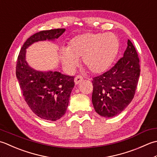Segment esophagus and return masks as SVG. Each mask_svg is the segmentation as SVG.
<instances>
[{
	"label": "esophagus",
	"instance_id": "obj_1",
	"mask_svg": "<svg viewBox=\"0 0 157 157\" xmlns=\"http://www.w3.org/2000/svg\"><path fill=\"white\" fill-rule=\"evenodd\" d=\"M82 77L81 76H76V77L75 78V84L76 85H78V84H79L80 82H81L82 81Z\"/></svg>",
	"mask_w": 157,
	"mask_h": 157
}]
</instances>
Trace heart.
Segmentation results:
<instances>
[{
    "mask_svg": "<svg viewBox=\"0 0 157 157\" xmlns=\"http://www.w3.org/2000/svg\"><path fill=\"white\" fill-rule=\"evenodd\" d=\"M119 42L113 33H85L75 36L68 48L60 51L63 67L73 72L82 58V64L93 74H100L109 68L119 52Z\"/></svg>",
    "mask_w": 157,
    "mask_h": 157,
    "instance_id": "b5f03b06",
    "label": "heart"
}]
</instances>
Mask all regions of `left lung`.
I'll return each mask as SVG.
<instances>
[{
	"instance_id": "8db88e82",
	"label": "left lung",
	"mask_w": 157,
	"mask_h": 157,
	"mask_svg": "<svg viewBox=\"0 0 157 157\" xmlns=\"http://www.w3.org/2000/svg\"><path fill=\"white\" fill-rule=\"evenodd\" d=\"M140 73L138 55L128 40L123 57L108 71L93 78L92 103L95 112L105 118L122 113L134 97Z\"/></svg>"
}]
</instances>
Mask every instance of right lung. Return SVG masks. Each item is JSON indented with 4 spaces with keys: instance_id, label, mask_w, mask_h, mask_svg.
Segmentation results:
<instances>
[{
    "instance_id": "1",
    "label": "right lung",
    "mask_w": 157,
    "mask_h": 157,
    "mask_svg": "<svg viewBox=\"0 0 157 157\" xmlns=\"http://www.w3.org/2000/svg\"><path fill=\"white\" fill-rule=\"evenodd\" d=\"M65 30L58 28L33 34L24 43L17 57L16 76L25 101L36 116L44 120L56 121L64 115L75 86L74 76L34 70L25 60L26 49L38 41L54 40Z\"/></svg>"
}]
</instances>
